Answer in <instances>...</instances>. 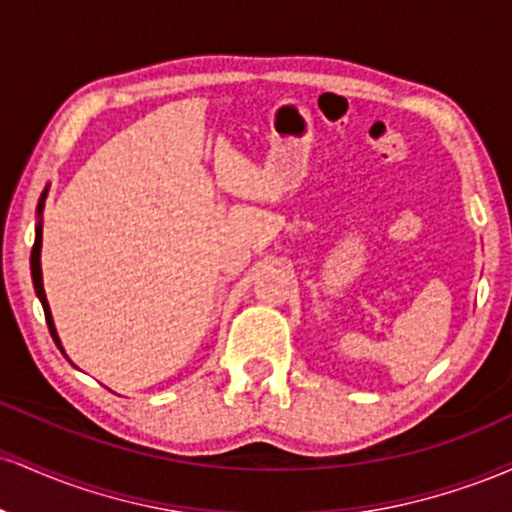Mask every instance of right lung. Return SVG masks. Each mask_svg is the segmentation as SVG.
Wrapping results in <instances>:
<instances>
[{
	"label": "right lung",
	"instance_id": "1",
	"mask_svg": "<svg viewBox=\"0 0 512 512\" xmlns=\"http://www.w3.org/2000/svg\"><path fill=\"white\" fill-rule=\"evenodd\" d=\"M45 197H48V190H45L43 195H40V202H38V216L43 214ZM40 245H43V223L38 221V226H35V243H33V250H31V274H33V286H35V296H38V298H40V303H43V310H45V322H48L52 339H55V344L60 346V349H62V342H60V337H57L55 322H52L50 305H48V298H45V289H43V272H40ZM62 354H64V349H62Z\"/></svg>",
	"mask_w": 512,
	"mask_h": 512
}]
</instances>
